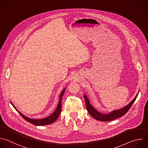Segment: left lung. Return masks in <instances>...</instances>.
<instances>
[{
  "label": "left lung",
  "instance_id": "8db88e82",
  "mask_svg": "<svg viewBox=\"0 0 148 148\" xmlns=\"http://www.w3.org/2000/svg\"><path fill=\"white\" fill-rule=\"evenodd\" d=\"M138 95V93H137L136 96L134 97V99L130 103H129L128 105H127L125 107H124V108H123L120 109L113 110V111H112L110 113H108V114L101 113V112L96 110L90 105L87 96L86 95H84V98H85V101L86 109H87L88 113L90 114L91 116H92L95 119H96V120H98V121H112L114 119H116L117 118H119V117H122L123 116H124L129 110V109L132 106V104L134 103V102L136 100V98Z\"/></svg>",
  "mask_w": 148,
  "mask_h": 148
}]
</instances>
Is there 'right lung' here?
I'll use <instances>...</instances> for the list:
<instances>
[{
	"instance_id": "right-lung-1",
	"label": "right lung",
	"mask_w": 148,
	"mask_h": 148,
	"mask_svg": "<svg viewBox=\"0 0 148 148\" xmlns=\"http://www.w3.org/2000/svg\"><path fill=\"white\" fill-rule=\"evenodd\" d=\"M66 90V88L63 89V90L62 91L60 95V97H59V102L58 103V105L56 109V110H55V112H53V114H52L51 116H49V117H47L45 119H30L29 117H26L25 116L23 115L22 113H21L20 112H18L17 110V109L16 108V107L13 105V104L11 102L12 105L13 106V107L14 108V109L18 111V113L23 117V119H24L26 121H27L28 122L31 123L32 124H34L35 125H38V126H40V125H48V124H51L53 123H54L59 117V116L60 114L61 113V110H62V97L64 93Z\"/></svg>"
}]
</instances>
